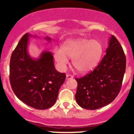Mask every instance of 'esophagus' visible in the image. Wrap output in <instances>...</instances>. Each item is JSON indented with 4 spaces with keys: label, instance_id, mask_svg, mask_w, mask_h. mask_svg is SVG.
<instances>
[{
    "label": "esophagus",
    "instance_id": "esophagus-1",
    "mask_svg": "<svg viewBox=\"0 0 134 134\" xmlns=\"http://www.w3.org/2000/svg\"><path fill=\"white\" fill-rule=\"evenodd\" d=\"M73 79V76L71 75H66V80H69V79Z\"/></svg>",
    "mask_w": 134,
    "mask_h": 134
}]
</instances>
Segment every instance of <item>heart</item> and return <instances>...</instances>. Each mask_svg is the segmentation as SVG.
<instances>
[{
  "instance_id": "heart-1",
  "label": "heart",
  "mask_w": 134,
  "mask_h": 134,
  "mask_svg": "<svg viewBox=\"0 0 134 134\" xmlns=\"http://www.w3.org/2000/svg\"><path fill=\"white\" fill-rule=\"evenodd\" d=\"M103 46L97 40L87 38L69 40L65 42L62 49H55L54 58L62 69L69 63V58H72L74 67L80 73H87L93 69L99 62Z\"/></svg>"
}]
</instances>
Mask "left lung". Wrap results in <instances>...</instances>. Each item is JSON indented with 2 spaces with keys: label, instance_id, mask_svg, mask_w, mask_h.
Here are the masks:
<instances>
[{
  "label": "left lung",
  "instance_id": "8db88e82",
  "mask_svg": "<svg viewBox=\"0 0 134 134\" xmlns=\"http://www.w3.org/2000/svg\"><path fill=\"white\" fill-rule=\"evenodd\" d=\"M126 56L120 44L111 35L106 54L93 71L78 82L75 99L86 109L95 110L109 105L120 92L126 71Z\"/></svg>",
  "mask_w": 134,
  "mask_h": 134
}]
</instances>
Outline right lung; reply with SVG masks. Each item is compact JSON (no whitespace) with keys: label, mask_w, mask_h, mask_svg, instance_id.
Here are the masks:
<instances>
[{"label":"right lung","mask_w":134,"mask_h":134,"mask_svg":"<svg viewBox=\"0 0 134 134\" xmlns=\"http://www.w3.org/2000/svg\"><path fill=\"white\" fill-rule=\"evenodd\" d=\"M26 33L12 52L10 63V81L15 96L27 105L40 110L50 108L58 98L65 74L56 71L54 57L50 51H43L38 58L28 52L29 37ZM48 42L51 38L45 37Z\"/></svg>","instance_id":"add662e5"}]
</instances>
